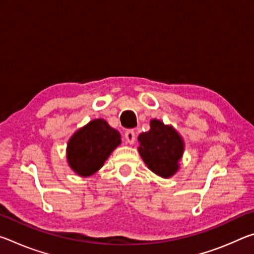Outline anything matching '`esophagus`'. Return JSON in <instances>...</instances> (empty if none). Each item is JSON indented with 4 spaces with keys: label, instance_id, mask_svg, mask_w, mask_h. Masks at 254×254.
<instances>
[{
    "label": "esophagus",
    "instance_id": "esophagus-1",
    "mask_svg": "<svg viewBox=\"0 0 254 254\" xmlns=\"http://www.w3.org/2000/svg\"><path fill=\"white\" fill-rule=\"evenodd\" d=\"M124 136H126V140H127V143L133 144L135 142V132L133 130H127L126 132V135H124Z\"/></svg>",
    "mask_w": 254,
    "mask_h": 254
}]
</instances>
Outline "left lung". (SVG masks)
I'll use <instances>...</instances> for the list:
<instances>
[{
  "label": "left lung",
  "instance_id": "obj_1",
  "mask_svg": "<svg viewBox=\"0 0 254 254\" xmlns=\"http://www.w3.org/2000/svg\"><path fill=\"white\" fill-rule=\"evenodd\" d=\"M141 158L148 168L161 178H170L180 168L185 141L173 126L160 120L150 121V130L137 136Z\"/></svg>",
  "mask_w": 254,
  "mask_h": 254
}]
</instances>
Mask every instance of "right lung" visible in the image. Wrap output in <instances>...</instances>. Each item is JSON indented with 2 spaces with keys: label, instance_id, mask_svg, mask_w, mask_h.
<instances>
[{
  "label": "right lung",
  "instance_id": "1",
  "mask_svg": "<svg viewBox=\"0 0 254 254\" xmlns=\"http://www.w3.org/2000/svg\"><path fill=\"white\" fill-rule=\"evenodd\" d=\"M121 144V134L105 120L95 119L78 128L67 142L69 168L80 177L100 170L111 153Z\"/></svg>",
  "mask_w": 254,
  "mask_h": 254
}]
</instances>
